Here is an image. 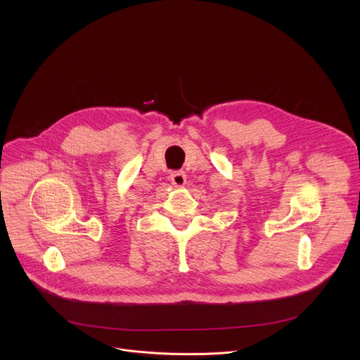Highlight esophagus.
<instances>
[{
	"label": "esophagus",
	"instance_id": "1",
	"mask_svg": "<svg viewBox=\"0 0 360 360\" xmlns=\"http://www.w3.org/2000/svg\"><path fill=\"white\" fill-rule=\"evenodd\" d=\"M170 181L175 186H184L186 182V176L184 172H172L170 174Z\"/></svg>",
	"mask_w": 360,
	"mask_h": 360
}]
</instances>
